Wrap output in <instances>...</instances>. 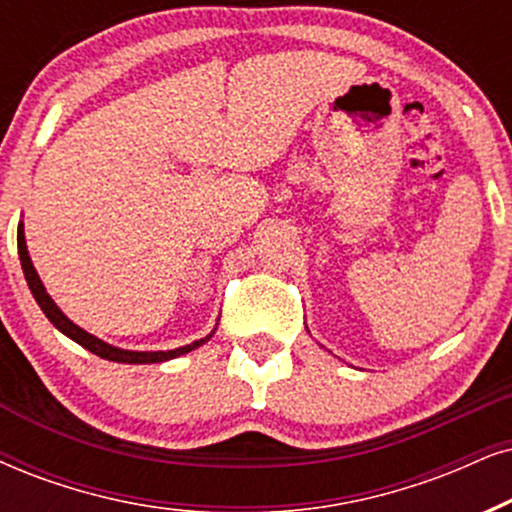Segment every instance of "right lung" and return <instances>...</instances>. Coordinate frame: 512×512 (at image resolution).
<instances>
[{
  "mask_svg": "<svg viewBox=\"0 0 512 512\" xmlns=\"http://www.w3.org/2000/svg\"><path fill=\"white\" fill-rule=\"evenodd\" d=\"M18 257H21V267H23L25 281H28V286H30V293L37 300V304H40L44 316H47V319L54 323V326L63 335H68L70 340H75L77 345L89 349V352L96 354V357H101V359L118 361V364H160V361L177 359V357H181V354H189L191 349H198L200 345H205V342H208L217 331V328H215V331H212L210 335H205V338L193 340L191 345H184V347H177V349H167V352H134V349H122V347L108 345V342H103L101 338H96V335L87 333L84 328L77 326V323L70 321L68 316L63 314L61 309H58V304L51 300V295L47 293V288H44L40 274H37V269L32 267V260L28 255V245H25L23 222L18 224Z\"/></svg>",
  "mask_w": 512,
  "mask_h": 512,
  "instance_id": "1",
  "label": "right lung"
}]
</instances>
